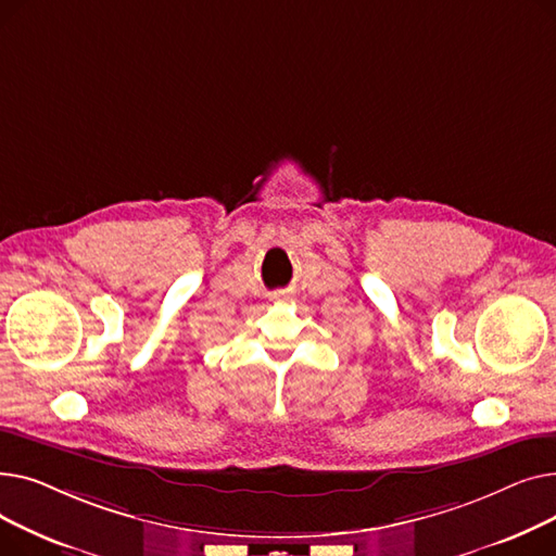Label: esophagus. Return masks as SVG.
I'll return each mask as SVG.
<instances>
[{"mask_svg": "<svg viewBox=\"0 0 556 556\" xmlns=\"http://www.w3.org/2000/svg\"><path fill=\"white\" fill-rule=\"evenodd\" d=\"M275 300H288V290H279V293H275Z\"/></svg>", "mask_w": 556, "mask_h": 556, "instance_id": "obj_1", "label": "esophagus"}]
</instances>
